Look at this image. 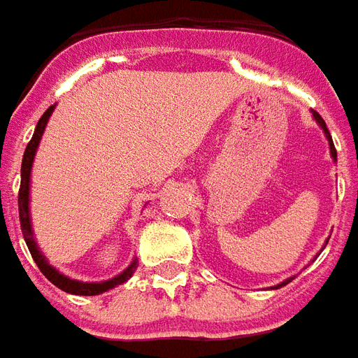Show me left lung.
I'll use <instances>...</instances> for the list:
<instances>
[{"mask_svg": "<svg viewBox=\"0 0 358 358\" xmlns=\"http://www.w3.org/2000/svg\"><path fill=\"white\" fill-rule=\"evenodd\" d=\"M313 117H314V121H316V123H318V125L322 127V131H324V134H326V138H328L329 154H331V158H334V162H337L336 146H334V141H331V136H329V131H328V127H326V123H324V119H322L320 113H316V111H313ZM291 280H293V278H287V280H285V281H281V283H278V285H275V289H280V287H283V285H287V283Z\"/></svg>", "mask_w": 358, "mask_h": 358, "instance_id": "8db88e82", "label": "left lung"}]
</instances>
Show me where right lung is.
I'll use <instances>...</instances> for the list:
<instances>
[{"instance_id": "obj_1", "label": "right lung", "mask_w": 358, "mask_h": 358, "mask_svg": "<svg viewBox=\"0 0 358 358\" xmlns=\"http://www.w3.org/2000/svg\"><path fill=\"white\" fill-rule=\"evenodd\" d=\"M55 110V103L50 106L45 113L38 121L36 129H34V134L30 138L29 146L24 150V156H22V166H21V189H19V220H21V229L22 237L27 241V247H29L30 255L34 258V262L40 268V272L44 273L48 280L52 281L55 287H59L65 293H71V295H102L110 289L117 287L121 283H125L131 275L136 270L138 266V260L133 258V262L127 266L125 270L121 273H117L115 278L106 281H78L71 280L67 275H63L59 270H55L48 258L44 256V252L40 250V247L36 245V239H34V229H32V220H30V171H32V164H34V156H36L38 146H40V141H42V134L45 131V125L50 121V115Z\"/></svg>"}]
</instances>
